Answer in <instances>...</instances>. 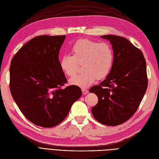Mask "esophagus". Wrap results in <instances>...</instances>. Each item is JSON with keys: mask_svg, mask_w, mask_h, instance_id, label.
<instances>
[{"mask_svg": "<svg viewBox=\"0 0 159 159\" xmlns=\"http://www.w3.org/2000/svg\"><path fill=\"white\" fill-rule=\"evenodd\" d=\"M82 93H83V94L84 95H85V94H87L88 92H89V91L88 90V89H85V88H82Z\"/></svg>", "mask_w": 159, "mask_h": 159, "instance_id": "obj_1", "label": "esophagus"}]
</instances>
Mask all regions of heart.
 Instances as JSON below:
<instances>
[{
  "mask_svg": "<svg viewBox=\"0 0 159 159\" xmlns=\"http://www.w3.org/2000/svg\"><path fill=\"white\" fill-rule=\"evenodd\" d=\"M71 56L65 54L60 60L61 71L72 76L78 69V64H82V73L69 80L71 85L85 88L92 85L98 79L106 78L111 71L114 61L112 46L107 42L99 43L88 38L80 39L71 46Z\"/></svg>",
  "mask_w": 159,
  "mask_h": 159,
  "instance_id": "obj_1",
  "label": "heart"
}]
</instances>
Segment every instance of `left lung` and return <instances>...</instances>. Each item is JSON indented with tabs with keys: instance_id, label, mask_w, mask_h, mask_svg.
I'll list each match as a JSON object with an SVG mask.
<instances>
[{
	"instance_id": "8db88e82",
	"label": "left lung",
	"mask_w": 159,
	"mask_h": 159,
	"mask_svg": "<svg viewBox=\"0 0 159 159\" xmlns=\"http://www.w3.org/2000/svg\"><path fill=\"white\" fill-rule=\"evenodd\" d=\"M114 52L111 71L89 92L98 97L91 109L94 118L107 126L127 121L135 113L148 85L146 61L143 52L123 37L104 35Z\"/></svg>"
}]
</instances>
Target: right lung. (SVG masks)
Listing matches in <instances>:
<instances>
[{
    "label": "right lung",
    "instance_id": "1",
    "mask_svg": "<svg viewBox=\"0 0 159 159\" xmlns=\"http://www.w3.org/2000/svg\"><path fill=\"white\" fill-rule=\"evenodd\" d=\"M63 36H38L24 45L10 67V89L22 114L38 126L60 124L71 105L81 96L76 85L62 88L67 82L60 67Z\"/></svg>",
    "mask_w": 159,
    "mask_h": 159
}]
</instances>
